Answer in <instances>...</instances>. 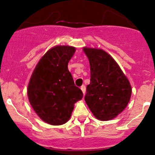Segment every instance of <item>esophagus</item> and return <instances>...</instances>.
<instances>
[{
  "label": "esophagus",
  "instance_id": "34e87169",
  "mask_svg": "<svg viewBox=\"0 0 155 155\" xmlns=\"http://www.w3.org/2000/svg\"><path fill=\"white\" fill-rule=\"evenodd\" d=\"M81 91H82V92H83V94H85V92H86V87H85V86L84 85H82L81 87Z\"/></svg>",
  "mask_w": 155,
  "mask_h": 155
}]
</instances>
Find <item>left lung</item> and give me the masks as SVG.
Wrapping results in <instances>:
<instances>
[{"mask_svg":"<svg viewBox=\"0 0 155 155\" xmlns=\"http://www.w3.org/2000/svg\"><path fill=\"white\" fill-rule=\"evenodd\" d=\"M91 71L84 97L96 119L107 121L124 110L131 97V85L114 59L101 49L84 47Z\"/></svg>","mask_w":155,"mask_h":155,"instance_id":"8db88e82","label":"left lung"}]
</instances>
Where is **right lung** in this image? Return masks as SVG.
I'll return each instance as SVG.
<instances>
[{
  "label": "right lung",
  "instance_id": "obj_1",
  "mask_svg": "<svg viewBox=\"0 0 155 155\" xmlns=\"http://www.w3.org/2000/svg\"><path fill=\"white\" fill-rule=\"evenodd\" d=\"M75 53L70 46H57L37 64L28 85V98L39 118L50 125H62L70 120L74 103L83 93L76 87L68 63Z\"/></svg>",
  "mask_w": 155,
  "mask_h": 155
}]
</instances>
